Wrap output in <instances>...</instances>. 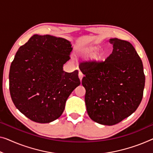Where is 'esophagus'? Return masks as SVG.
Listing matches in <instances>:
<instances>
[{"label":"esophagus","instance_id":"esophagus-1","mask_svg":"<svg viewBox=\"0 0 153 153\" xmlns=\"http://www.w3.org/2000/svg\"><path fill=\"white\" fill-rule=\"evenodd\" d=\"M78 76H79V79H80V80H82V77H83V74H82V73L80 71H79Z\"/></svg>","mask_w":153,"mask_h":153}]
</instances>
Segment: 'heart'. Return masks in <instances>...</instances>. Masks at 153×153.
Returning <instances> with one entry per match:
<instances>
[{
	"mask_svg": "<svg viewBox=\"0 0 153 153\" xmlns=\"http://www.w3.org/2000/svg\"><path fill=\"white\" fill-rule=\"evenodd\" d=\"M100 47L97 46H91L88 48H86L84 51V53L86 54V56H91L94 55L95 53H96L97 51H99ZM105 57V54L104 53H100L97 54V56H95V58H96L97 61H102Z\"/></svg>",
	"mask_w": 153,
	"mask_h": 153,
	"instance_id": "obj_1",
	"label": "heart"
}]
</instances>
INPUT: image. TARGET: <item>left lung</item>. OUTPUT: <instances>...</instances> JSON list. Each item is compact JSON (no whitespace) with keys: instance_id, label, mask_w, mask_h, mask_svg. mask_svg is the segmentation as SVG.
I'll return each instance as SVG.
<instances>
[{"instance_id":"obj_1","label":"left lung","mask_w":153,"mask_h":153,"mask_svg":"<svg viewBox=\"0 0 153 153\" xmlns=\"http://www.w3.org/2000/svg\"><path fill=\"white\" fill-rule=\"evenodd\" d=\"M112 53L104 61L81 64L82 84L90 118L100 124L113 126L129 117L143 97L145 75L141 58L131 43L113 38Z\"/></svg>"}]
</instances>
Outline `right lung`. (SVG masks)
Listing matches in <instances>:
<instances>
[{"label":"right lung","mask_w":153,"mask_h":153,"mask_svg":"<svg viewBox=\"0 0 153 153\" xmlns=\"http://www.w3.org/2000/svg\"><path fill=\"white\" fill-rule=\"evenodd\" d=\"M72 49L69 40L50 35H33L18 49L11 64L10 91L16 107L29 120L49 123L58 119L80 84L78 71H63Z\"/></svg>","instance_id":"right-lung-1"}]
</instances>
